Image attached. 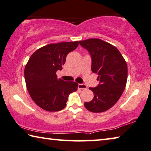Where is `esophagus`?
Instances as JSON below:
<instances>
[{
    "label": "esophagus",
    "mask_w": 151,
    "mask_h": 151,
    "mask_svg": "<svg viewBox=\"0 0 151 151\" xmlns=\"http://www.w3.org/2000/svg\"><path fill=\"white\" fill-rule=\"evenodd\" d=\"M78 88L80 90H84V89H87V86L83 84V83H79Z\"/></svg>",
    "instance_id": "obj_1"
}]
</instances>
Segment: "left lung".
Masks as SVG:
<instances>
[{
	"mask_svg": "<svg viewBox=\"0 0 151 151\" xmlns=\"http://www.w3.org/2000/svg\"><path fill=\"white\" fill-rule=\"evenodd\" d=\"M80 44L90 53L91 69L100 81L96 87L89 88L94 97L84 106L90 112H105L118 102L124 92L128 76L127 63L116 47L101 39L80 41Z\"/></svg>",
	"mask_w": 151,
	"mask_h": 151,
	"instance_id": "obj_1",
	"label": "left lung"
}]
</instances>
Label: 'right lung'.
Instances as JSON below:
<instances>
[{
	"instance_id": "add662e5",
	"label": "right lung",
	"mask_w": 151,
	"mask_h": 151,
	"mask_svg": "<svg viewBox=\"0 0 151 151\" xmlns=\"http://www.w3.org/2000/svg\"><path fill=\"white\" fill-rule=\"evenodd\" d=\"M78 41L49 44L34 52L24 68V79L31 98L49 112L63 109L71 93L78 90L75 81L58 79L68 54L78 47Z\"/></svg>"
}]
</instances>
